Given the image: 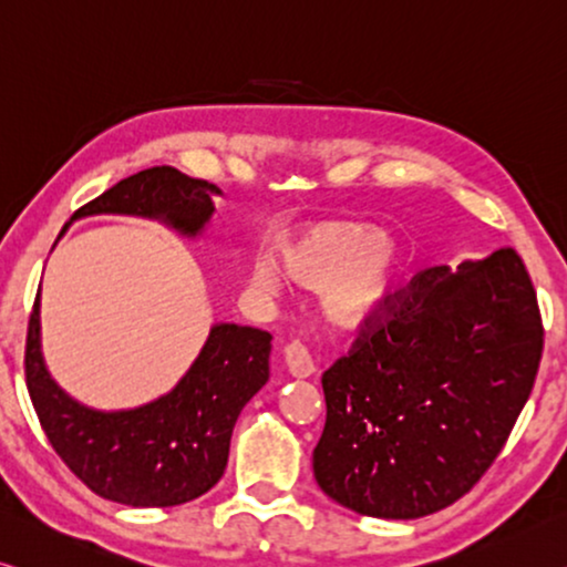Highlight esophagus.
Segmentation results:
<instances>
[{"label": "esophagus", "mask_w": 567, "mask_h": 567, "mask_svg": "<svg viewBox=\"0 0 567 567\" xmlns=\"http://www.w3.org/2000/svg\"><path fill=\"white\" fill-rule=\"evenodd\" d=\"M284 357H286V368H289L293 378H309V374H313V370H317L313 368L311 352L299 342V339H293V342L286 344Z\"/></svg>", "instance_id": "34e87169"}]
</instances>
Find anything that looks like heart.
Returning <instances> with one entry per match:
<instances>
[{"label":"heart","mask_w":567,"mask_h":567,"mask_svg":"<svg viewBox=\"0 0 567 567\" xmlns=\"http://www.w3.org/2000/svg\"><path fill=\"white\" fill-rule=\"evenodd\" d=\"M281 271L309 289L327 286L332 317L354 324L385 307L400 274V250L368 223H324L278 250ZM256 281L274 289L271 264L256 268Z\"/></svg>","instance_id":"obj_1"}]
</instances>
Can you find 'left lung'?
<instances>
[{
  "instance_id": "obj_1",
  "label": "left lung",
  "mask_w": 567,
  "mask_h": 567,
  "mask_svg": "<svg viewBox=\"0 0 567 567\" xmlns=\"http://www.w3.org/2000/svg\"><path fill=\"white\" fill-rule=\"evenodd\" d=\"M543 337L515 248L415 274L321 374V492L382 519H417L461 499L515 429Z\"/></svg>"
}]
</instances>
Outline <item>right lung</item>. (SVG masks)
I'll return each instance as SVG.
<instances>
[{"instance_id": "right-lung-1", "label": "right lung", "mask_w": 567, "mask_h": 567, "mask_svg": "<svg viewBox=\"0 0 567 567\" xmlns=\"http://www.w3.org/2000/svg\"><path fill=\"white\" fill-rule=\"evenodd\" d=\"M213 193L220 189L205 179L152 167L78 207L73 220L101 213L142 215L197 235L215 210ZM271 339L264 329L215 324L172 393L134 411L101 413L68 398L45 370L38 293L28 324L24 378L50 446L93 494L128 507H174L220 482L235 421L268 380Z\"/></svg>"}]
</instances>
